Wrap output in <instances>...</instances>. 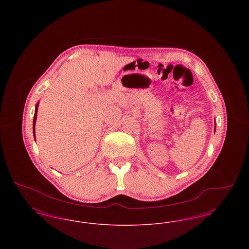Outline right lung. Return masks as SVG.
<instances>
[{"mask_svg": "<svg viewBox=\"0 0 249 249\" xmlns=\"http://www.w3.org/2000/svg\"><path fill=\"white\" fill-rule=\"evenodd\" d=\"M38 104L36 107V112H35V118H34V135L36 136V117H37V111H38Z\"/></svg>", "mask_w": 249, "mask_h": 249, "instance_id": "obj_1", "label": "right lung"}]
</instances>
